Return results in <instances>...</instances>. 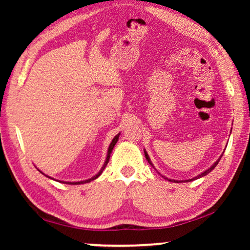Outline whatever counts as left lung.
I'll list each match as a JSON object with an SVG mask.
<instances>
[{"label":"left lung","mask_w":250,"mask_h":250,"mask_svg":"<svg viewBox=\"0 0 250 250\" xmlns=\"http://www.w3.org/2000/svg\"><path fill=\"white\" fill-rule=\"evenodd\" d=\"M145 155H146V159L147 160V162H149L150 164H151V166L152 167H153V164H152V162H151V160H150V158H149V155H147V153H146V151L145 150ZM223 155V154H222ZM222 155L221 156H219V159L216 161V162H215L214 164H213V166H211L209 168H207V170L206 171H204V172H203V173H201V174L200 175H197V176H195V177H194V179H191V180H185V182H188V181H193V180H197V179H200V177H202V176H205V175H207V174H208V173L209 172H211V171H213L214 170V168H215V167H216L217 166V164H218V162H219V160H221V158H222ZM163 176V175H162ZM164 177V179H166V180H167V181H170V182H175V183H180V182L179 181H175V180H170V179H167V177H166V176H163ZM181 182H184V181H181Z\"/></svg>","instance_id":"8db88e82"}]
</instances>
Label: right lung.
I'll return each instance as SVG.
<instances>
[{
  "instance_id": "obj_1",
  "label": "right lung",
  "mask_w": 250,
  "mask_h": 250,
  "mask_svg": "<svg viewBox=\"0 0 250 250\" xmlns=\"http://www.w3.org/2000/svg\"><path fill=\"white\" fill-rule=\"evenodd\" d=\"M119 135H120V133H118L115 138L112 139V141H111V143H110V146H109V147H108V153H107V158H105V161H104V167H101V170L97 173V174L95 175V176H92L91 179H88V180H86V181H80V182H65L66 184H73V185H77V184H83V183H89V182H91V181H94V180H96L97 177H98L101 173H103V171L104 170V167H105V166H107L108 164V162H109V159H110V154H111V152H112V150H113V147H115V146H116V143H117V141L119 140ZM41 173H43V172H41ZM44 174V173H43ZM45 175V174H44ZM47 176V175H46ZM47 177H49V179H52V177L50 176H47ZM54 180V179H53ZM58 182H61V181H58Z\"/></svg>"
}]
</instances>
